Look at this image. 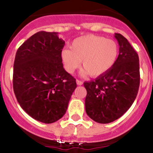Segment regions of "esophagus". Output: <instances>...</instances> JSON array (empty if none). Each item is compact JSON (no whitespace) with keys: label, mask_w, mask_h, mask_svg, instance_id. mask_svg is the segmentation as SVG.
<instances>
[{"label":"esophagus","mask_w":153,"mask_h":153,"mask_svg":"<svg viewBox=\"0 0 153 153\" xmlns=\"http://www.w3.org/2000/svg\"><path fill=\"white\" fill-rule=\"evenodd\" d=\"M76 83H77V84H78V85H79V86L82 85V84H83V81H80V80H78V79L76 80Z\"/></svg>","instance_id":"esophagus-1"}]
</instances>
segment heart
I'll list each match as a JSON object with an SVG mask.
<instances>
[{
    "label": "heart",
    "mask_w": 153,
    "mask_h": 153,
    "mask_svg": "<svg viewBox=\"0 0 153 153\" xmlns=\"http://www.w3.org/2000/svg\"><path fill=\"white\" fill-rule=\"evenodd\" d=\"M71 49H64L61 57L64 68L69 73H73L81 65L83 75L89 74L97 77L109 70L118 59V44L104 37L86 35L73 40Z\"/></svg>",
    "instance_id": "b5f03b06"
}]
</instances>
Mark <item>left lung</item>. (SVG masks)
I'll use <instances>...</instances> for the list:
<instances>
[{
  "mask_svg": "<svg viewBox=\"0 0 153 153\" xmlns=\"http://www.w3.org/2000/svg\"><path fill=\"white\" fill-rule=\"evenodd\" d=\"M119 55L114 66L95 81L84 82L88 116L100 124L115 121L133 104L140 84L139 58L122 35L115 33Z\"/></svg>",
  "mask_w": 153,
  "mask_h": 153,
  "instance_id": "left-lung-1",
  "label": "left lung"
}]
</instances>
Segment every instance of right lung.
Segmentation results:
<instances>
[{"label": "right lung", "mask_w": 153, "mask_h": 153, "mask_svg": "<svg viewBox=\"0 0 153 153\" xmlns=\"http://www.w3.org/2000/svg\"><path fill=\"white\" fill-rule=\"evenodd\" d=\"M64 40L58 32L34 34L18 48L13 69V89L20 106L29 116L54 123L67 112L77 87L75 78L64 69Z\"/></svg>", "instance_id": "add662e5"}]
</instances>
